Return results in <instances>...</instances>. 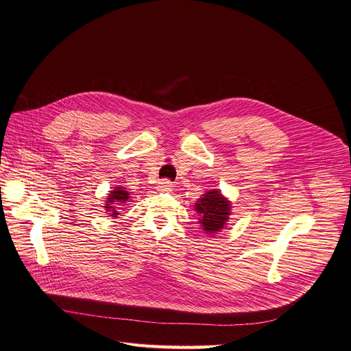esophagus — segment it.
I'll list each match as a JSON object with an SVG mask.
<instances>
[{"instance_id": "34e87169", "label": "esophagus", "mask_w": 351, "mask_h": 351, "mask_svg": "<svg viewBox=\"0 0 351 351\" xmlns=\"http://www.w3.org/2000/svg\"><path fill=\"white\" fill-rule=\"evenodd\" d=\"M172 187H173V184H172V182H169L168 179H164V180H161V182L158 183V190H160V191H164V193H171V191H172Z\"/></svg>"}]
</instances>
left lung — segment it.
Masks as SVG:
<instances>
[{"label": "left lung", "mask_w": 351, "mask_h": 351, "mask_svg": "<svg viewBox=\"0 0 351 351\" xmlns=\"http://www.w3.org/2000/svg\"><path fill=\"white\" fill-rule=\"evenodd\" d=\"M200 225L207 234L221 232L230 217L232 203L221 194L219 190H210L195 203Z\"/></svg>", "instance_id": "obj_1"}]
</instances>
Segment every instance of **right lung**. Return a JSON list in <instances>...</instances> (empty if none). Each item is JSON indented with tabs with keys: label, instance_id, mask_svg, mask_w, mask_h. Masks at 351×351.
Here are the masks:
<instances>
[{
	"label": "right lung",
	"instance_id": "right-lung-1",
	"mask_svg": "<svg viewBox=\"0 0 351 351\" xmlns=\"http://www.w3.org/2000/svg\"><path fill=\"white\" fill-rule=\"evenodd\" d=\"M129 199V193L123 187H116L108 195L104 207L108 211V214H110V217L118 218V215L121 214L119 210H122L123 206H126V202H130Z\"/></svg>",
	"mask_w": 351,
	"mask_h": 351
}]
</instances>
